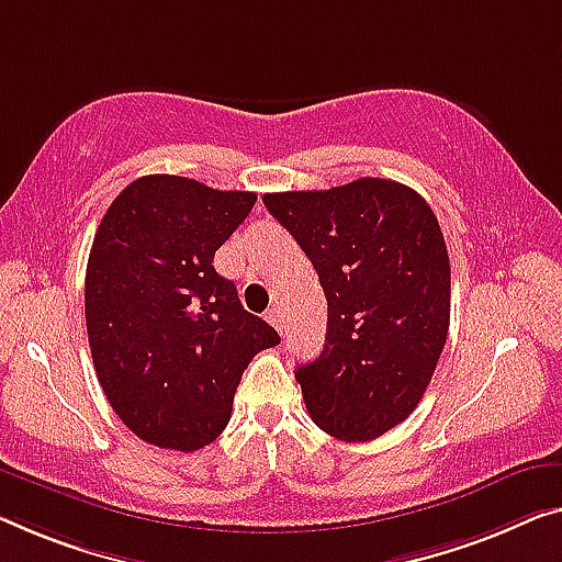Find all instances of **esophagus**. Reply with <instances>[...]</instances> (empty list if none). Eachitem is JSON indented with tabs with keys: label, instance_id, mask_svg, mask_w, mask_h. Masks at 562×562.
<instances>
[{
	"label": "esophagus",
	"instance_id": "esophagus-1",
	"mask_svg": "<svg viewBox=\"0 0 562 562\" xmlns=\"http://www.w3.org/2000/svg\"><path fill=\"white\" fill-rule=\"evenodd\" d=\"M265 317H267V323L270 325H274V328H278L280 333H282V325H284V315L280 313V307H270L265 313Z\"/></svg>",
	"mask_w": 562,
	"mask_h": 562
}]
</instances>
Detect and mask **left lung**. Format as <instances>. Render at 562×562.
<instances>
[{"label": "left lung", "mask_w": 562, "mask_h": 562, "mask_svg": "<svg viewBox=\"0 0 562 562\" xmlns=\"http://www.w3.org/2000/svg\"><path fill=\"white\" fill-rule=\"evenodd\" d=\"M262 201L328 300L323 353L295 371L307 414L335 439H379L424 398L447 342L451 270L437 216L389 179Z\"/></svg>", "instance_id": "8db88e82"}]
</instances>
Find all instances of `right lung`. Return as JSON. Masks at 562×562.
Returning <instances> with one entry per match:
<instances>
[{"label": "right lung", "mask_w": 562, "mask_h": 562, "mask_svg": "<svg viewBox=\"0 0 562 562\" xmlns=\"http://www.w3.org/2000/svg\"><path fill=\"white\" fill-rule=\"evenodd\" d=\"M255 201L252 191L150 173L115 196L95 232L86 272L90 353L108 404L154 447L212 443L249 361L280 342L214 270V252Z\"/></svg>", "instance_id": "right-lung-1"}]
</instances>
